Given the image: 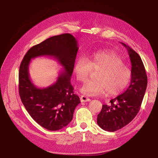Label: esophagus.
Returning a JSON list of instances; mask_svg holds the SVG:
<instances>
[{"mask_svg": "<svg viewBox=\"0 0 158 158\" xmlns=\"http://www.w3.org/2000/svg\"><path fill=\"white\" fill-rule=\"evenodd\" d=\"M80 100H81V102H89L91 100H90L88 97L81 95V97H80Z\"/></svg>", "mask_w": 158, "mask_h": 158, "instance_id": "34e87169", "label": "esophagus"}]
</instances>
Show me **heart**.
Returning <instances> with one entry per match:
<instances>
[{
    "label": "heart",
    "instance_id": "obj_1",
    "mask_svg": "<svg viewBox=\"0 0 158 158\" xmlns=\"http://www.w3.org/2000/svg\"><path fill=\"white\" fill-rule=\"evenodd\" d=\"M92 70H96V79L85 83L81 92L88 96H98L106 92L109 96L122 93L128 85L132 73L121 57L114 52L100 50L89 56L87 60H76L73 70L77 79L85 82Z\"/></svg>",
    "mask_w": 158,
    "mask_h": 158
}]
</instances>
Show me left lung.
Instances as JSON below:
<instances>
[{"label": "left lung", "mask_w": 158, "mask_h": 158, "mask_svg": "<svg viewBox=\"0 0 158 158\" xmlns=\"http://www.w3.org/2000/svg\"><path fill=\"white\" fill-rule=\"evenodd\" d=\"M122 44L128 52L132 75L126 91L110 100L109 105H103L97 116L98 125L109 132H115L132 122L140 109L147 86V76L140 57L132 48Z\"/></svg>", "instance_id": "obj_1"}]
</instances>
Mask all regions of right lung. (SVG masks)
Segmentation results:
<instances>
[{
    "label": "right lung",
    "instance_id": "obj_1",
    "mask_svg": "<svg viewBox=\"0 0 158 158\" xmlns=\"http://www.w3.org/2000/svg\"><path fill=\"white\" fill-rule=\"evenodd\" d=\"M78 49L77 40L72 35L53 36L32 47L20 64V98L32 118L47 130L56 131L66 126L73 119L76 106L81 102L70 83ZM39 56H53L63 66L56 83L48 88L38 89L29 78V62Z\"/></svg>",
    "mask_w": 158,
    "mask_h": 158
}]
</instances>
